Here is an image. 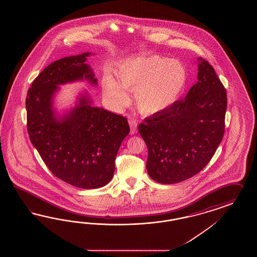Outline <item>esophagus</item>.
<instances>
[{"label":"esophagus","mask_w":257,"mask_h":257,"mask_svg":"<svg viewBox=\"0 0 257 257\" xmlns=\"http://www.w3.org/2000/svg\"><path fill=\"white\" fill-rule=\"evenodd\" d=\"M129 125H130V128H131V135H134L136 133L138 132V122L135 118H130L129 119Z\"/></svg>","instance_id":"1"}]
</instances>
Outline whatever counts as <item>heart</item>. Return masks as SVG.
Instances as JSON below:
<instances>
[{
    "mask_svg": "<svg viewBox=\"0 0 257 257\" xmlns=\"http://www.w3.org/2000/svg\"><path fill=\"white\" fill-rule=\"evenodd\" d=\"M116 79L102 78V93L117 108L129 102L125 91H135V101L144 114H156L170 107L179 98L187 83V70L182 63L160 55L131 58L116 69Z\"/></svg>",
    "mask_w": 257,
    "mask_h": 257,
    "instance_id": "1",
    "label": "heart"
}]
</instances>
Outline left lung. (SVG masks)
Here are the masks:
<instances>
[{"mask_svg":"<svg viewBox=\"0 0 257 257\" xmlns=\"http://www.w3.org/2000/svg\"><path fill=\"white\" fill-rule=\"evenodd\" d=\"M198 61V82L185 99L139 126L148 148V174L160 184H176L199 173L223 138L226 89L210 64Z\"/></svg>","mask_w":257,"mask_h":257,"instance_id":"8db88e82","label":"left lung"}]
</instances>
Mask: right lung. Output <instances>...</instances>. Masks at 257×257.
Wrapping results in <instances>:
<instances>
[{
  "label": "right lung",
  "instance_id": "right-lung-1",
  "mask_svg": "<svg viewBox=\"0 0 257 257\" xmlns=\"http://www.w3.org/2000/svg\"><path fill=\"white\" fill-rule=\"evenodd\" d=\"M90 53L64 57L36 78L26 97L27 130L34 147L57 178L73 187L99 188L113 178L119 146L130 132L126 117L94 107L87 94L62 117L53 109L59 85L84 78L97 85L86 65Z\"/></svg>",
  "mask_w": 257,
  "mask_h": 257
}]
</instances>
